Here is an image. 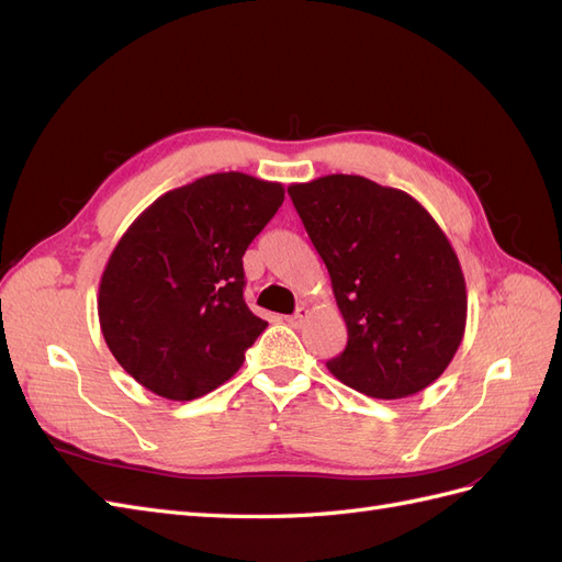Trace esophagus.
Masks as SVG:
<instances>
[{"label": "esophagus", "instance_id": "1", "mask_svg": "<svg viewBox=\"0 0 562 562\" xmlns=\"http://www.w3.org/2000/svg\"><path fill=\"white\" fill-rule=\"evenodd\" d=\"M307 316H310V310H307V307H304V304H302V307H297V310H295V314H293V316H288L285 321H288V323H291V326H293V328H297V326H302V321H304V318H307Z\"/></svg>", "mask_w": 562, "mask_h": 562}]
</instances>
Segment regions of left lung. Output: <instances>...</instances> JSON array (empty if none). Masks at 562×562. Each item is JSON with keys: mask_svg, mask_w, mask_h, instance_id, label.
I'll list each match as a JSON object with an SVG mask.
<instances>
[{"mask_svg": "<svg viewBox=\"0 0 562 562\" xmlns=\"http://www.w3.org/2000/svg\"><path fill=\"white\" fill-rule=\"evenodd\" d=\"M326 262L347 347L326 366L372 398H407L443 375L467 328V283L431 213L361 176L288 187Z\"/></svg>", "mask_w": 562, "mask_h": 562, "instance_id": "8db88e82", "label": "left lung"}]
</instances>
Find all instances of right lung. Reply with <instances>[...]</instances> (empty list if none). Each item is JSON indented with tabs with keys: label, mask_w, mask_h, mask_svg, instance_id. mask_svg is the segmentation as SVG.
<instances>
[{
	"label": "right lung",
	"mask_w": 562,
	"mask_h": 562,
	"mask_svg": "<svg viewBox=\"0 0 562 562\" xmlns=\"http://www.w3.org/2000/svg\"><path fill=\"white\" fill-rule=\"evenodd\" d=\"M283 184L213 173L166 192L124 232L98 288L105 342L151 394L192 401L225 384L267 328L244 300V252Z\"/></svg>",
	"instance_id": "obj_1"
}]
</instances>
